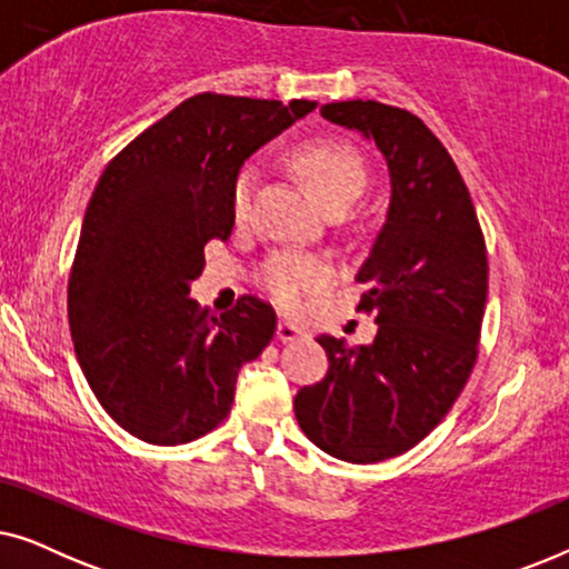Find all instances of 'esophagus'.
<instances>
[{"label": "esophagus", "instance_id": "1", "mask_svg": "<svg viewBox=\"0 0 569 569\" xmlns=\"http://www.w3.org/2000/svg\"><path fill=\"white\" fill-rule=\"evenodd\" d=\"M302 337H306V331H302L300 326H295L292 321H284V318H282V321L277 323V339L279 341H295V339H302Z\"/></svg>", "mask_w": 569, "mask_h": 569}]
</instances>
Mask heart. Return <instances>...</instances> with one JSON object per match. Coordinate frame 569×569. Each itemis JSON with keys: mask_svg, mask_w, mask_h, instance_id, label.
I'll return each instance as SVG.
<instances>
[{"mask_svg": "<svg viewBox=\"0 0 569 569\" xmlns=\"http://www.w3.org/2000/svg\"><path fill=\"white\" fill-rule=\"evenodd\" d=\"M292 166L313 191V197L333 212L349 207L360 199L368 183V170L360 154L337 139H313L298 147L292 154ZM256 186L253 168H243L232 183V214L243 220L251 209V197ZM261 282L274 298L287 308H295L302 295L318 290L331 279V269L316 256L302 253H274L261 267Z\"/></svg>", "mask_w": 569, "mask_h": 569, "instance_id": "1", "label": "heart"}]
</instances>
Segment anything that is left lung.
Returning <instances> with one entry per match:
<instances>
[{"instance_id":"8db88e82","label":"left lung","mask_w":569,"mask_h":569,"mask_svg":"<svg viewBox=\"0 0 569 569\" xmlns=\"http://www.w3.org/2000/svg\"><path fill=\"white\" fill-rule=\"evenodd\" d=\"M323 119L376 142L391 201L357 310L376 316L372 345L329 333L321 383L300 388L295 417L318 448L349 463L407 453L453 407L477 362L487 302V248L453 158L422 119L378 100H341Z\"/></svg>"}]
</instances>
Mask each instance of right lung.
Listing matches in <instances>:
<instances>
[{"label":"right lung","instance_id":"add662e5","mask_svg":"<svg viewBox=\"0 0 569 569\" xmlns=\"http://www.w3.org/2000/svg\"><path fill=\"white\" fill-rule=\"evenodd\" d=\"M316 108L201 92L129 142L82 220L67 310L74 352L116 425L178 446L230 415L238 370L277 331L259 298L214 316L189 298L209 240L232 232L243 162Z\"/></svg>","mask_w":569,"mask_h":569}]
</instances>
